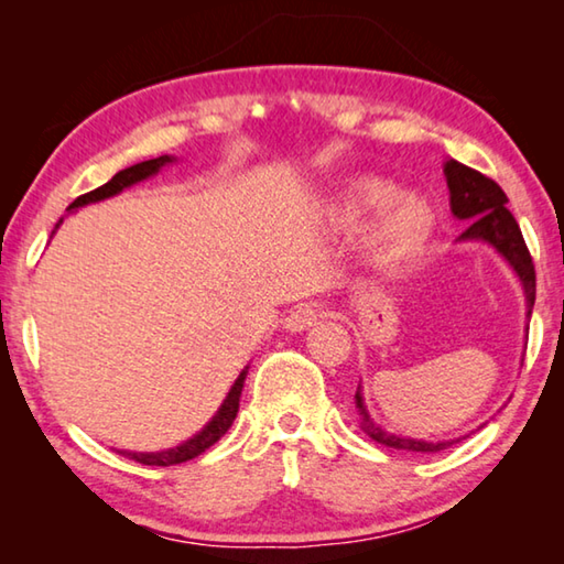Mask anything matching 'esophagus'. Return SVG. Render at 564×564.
<instances>
[{
	"mask_svg": "<svg viewBox=\"0 0 564 564\" xmlns=\"http://www.w3.org/2000/svg\"><path fill=\"white\" fill-rule=\"evenodd\" d=\"M318 316H321L318 305L301 303V305H295V308L289 313V316L283 318V328L291 330V333H301L305 328H311L313 323L318 321Z\"/></svg>",
	"mask_w": 564,
	"mask_h": 564,
	"instance_id": "1",
	"label": "esophagus"
}]
</instances>
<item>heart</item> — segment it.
Wrapping results in <instances>:
<instances>
[{"label": "heart", "mask_w": 564, "mask_h": 564, "mask_svg": "<svg viewBox=\"0 0 564 564\" xmlns=\"http://www.w3.org/2000/svg\"><path fill=\"white\" fill-rule=\"evenodd\" d=\"M370 215L375 218L366 226L362 241L383 269H403L433 241L435 214L427 202L413 194H398L383 178H350L333 204L330 221L343 231H356Z\"/></svg>", "instance_id": "obj_1"}]
</instances>
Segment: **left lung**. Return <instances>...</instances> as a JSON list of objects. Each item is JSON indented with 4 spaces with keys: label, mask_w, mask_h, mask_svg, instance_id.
<instances>
[{
    "label": "left lung",
    "mask_w": 564,
    "mask_h": 564,
    "mask_svg": "<svg viewBox=\"0 0 564 564\" xmlns=\"http://www.w3.org/2000/svg\"><path fill=\"white\" fill-rule=\"evenodd\" d=\"M445 181L451 188V212L460 221H467V228L460 234L457 241H482L502 256L505 263L510 265L522 283L524 301H528V318L532 316L534 305V265L530 259L528 246L514 216L508 212V196L505 191L495 184L492 178L482 176L480 171L460 164V161L447 159L445 161ZM356 408L360 415V427L366 431L376 443L386 447H395V451H413V453H437L451 447L453 443H460L463 437H453V441H417V437L408 435H393L380 427L373 417H370L366 403H362L360 386L356 390ZM475 433V431H473Z\"/></svg>",
    "instance_id": "8db88e82"
}]
</instances>
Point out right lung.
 Here are the masks:
<instances>
[{
  "label": "right lung",
  "mask_w": 564,
  "mask_h": 564,
  "mask_svg": "<svg viewBox=\"0 0 564 564\" xmlns=\"http://www.w3.org/2000/svg\"><path fill=\"white\" fill-rule=\"evenodd\" d=\"M174 161H176V156L164 154L159 159H149V161H141V164H133L129 169H123L111 181H107L104 186L94 188V191H89V194L76 198V202L69 204L66 212H74V208H82L87 204H97V202H104V198L117 196V194H121L123 188H129L133 184H139V181L159 174L161 166L174 164ZM59 224H56V228H59ZM246 376H248V366L241 370V376L236 378V383L231 386V390H228V395L224 398L221 408L216 410V415L208 420V423L194 437H188V441H184L181 445L169 447V451H159V453H131V451H119V453L123 457H129V460H137L141 465H159V467H169V465L194 460V457L206 453L216 441H221V435H226L228 427L234 425L236 413H238V400H241V390H243V383H246Z\"/></svg>",
  "instance_id": "obj_1"
}]
</instances>
